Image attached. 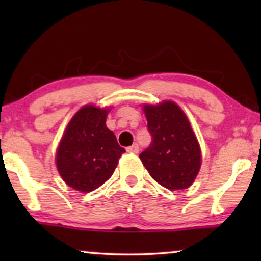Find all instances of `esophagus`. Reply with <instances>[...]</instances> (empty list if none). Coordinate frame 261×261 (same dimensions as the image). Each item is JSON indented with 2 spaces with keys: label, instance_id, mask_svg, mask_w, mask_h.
Wrapping results in <instances>:
<instances>
[{
  "label": "esophagus",
  "instance_id": "1",
  "mask_svg": "<svg viewBox=\"0 0 261 261\" xmlns=\"http://www.w3.org/2000/svg\"><path fill=\"white\" fill-rule=\"evenodd\" d=\"M127 152H129V153H138L139 152V145L138 144H134V145L129 146V147L127 148Z\"/></svg>",
  "mask_w": 261,
  "mask_h": 261
}]
</instances>
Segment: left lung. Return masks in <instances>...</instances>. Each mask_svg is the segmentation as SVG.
I'll use <instances>...</instances> for the list:
<instances>
[{
    "mask_svg": "<svg viewBox=\"0 0 261 261\" xmlns=\"http://www.w3.org/2000/svg\"><path fill=\"white\" fill-rule=\"evenodd\" d=\"M144 113L152 144L139 155L142 164L164 188H189L201 169L202 155L187 115L172 101L145 105Z\"/></svg>",
    "mask_w": 261,
    "mask_h": 261,
    "instance_id": "left-lung-1",
    "label": "left lung"
}]
</instances>
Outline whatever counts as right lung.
I'll use <instances>...</instances> for the list:
<instances>
[{
	"label": "right lung",
	"instance_id": "obj_1",
	"mask_svg": "<svg viewBox=\"0 0 261 261\" xmlns=\"http://www.w3.org/2000/svg\"><path fill=\"white\" fill-rule=\"evenodd\" d=\"M109 109L84 106L70 120L56 154L63 180L74 190L90 192L112 177L126 149L106 126Z\"/></svg>",
	"mask_w": 261,
	"mask_h": 261
}]
</instances>
